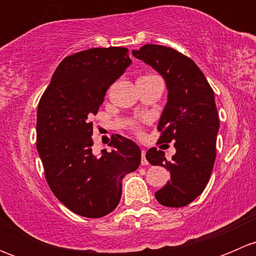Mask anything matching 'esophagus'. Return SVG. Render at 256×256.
<instances>
[{
    "mask_svg": "<svg viewBox=\"0 0 256 256\" xmlns=\"http://www.w3.org/2000/svg\"><path fill=\"white\" fill-rule=\"evenodd\" d=\"M141 164H142V166H147V164H148V161L146 160V151H144V150L141 151Z\"/></svg>",
    "mask_w": 256,
    "mask_h": 256,
    "instance_id": "esophagus-1",
    "label": "esophagus"
}]
</instances>
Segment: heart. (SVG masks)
Here are the masks:
<instances>
[{"label": "heart", "mask_w": 256, "mask_h": 256, "mask_svg": "<svg viewBox=\"0 0 256 256\" xmlns=\"http://www.w3.org/2000/svg\"><path fill=\"white\" fill-rule=\"evenodd\" d=\"M148 76H141V78H138V79L148 78ZM134 130H135V132L138 134V135H140V134H142V128H141L140 125H138V124H134Z\"/></svg>", "instance_id": "b5f03b06"}]
</instances>
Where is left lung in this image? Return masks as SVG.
<instances>
[{"label":"left lung","instance_id":"obj_1","mask_svg":"<svg viewBox=\"0 0 256 256\" xmlns=\"http://www.w3.org/2000/svg\"><path fill=\"white\" fill-rule=\"evenodd\" d=\"M132 54L158 72L168 89L157 130L160 141H174L176 154L167 160L156 147L147 151L150 164L171 174L154 197L166 207H184L204 190L216 161L219 118L214 92L197 64L176 49L144 44Z\"/></svg>","mask_w":256,"mask_h":256}]
</instances>
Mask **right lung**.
<instances>
[{
  "mask_svg": "<svg viewBox=\"0 0 256 256\" xmlns=\"http://www.w3.org/2000/svg\"><path fill=\"white\" fill-rule=\"evenodd\" d=\"M131 64L128 49L92 48L66 56L37 110V150L52 192L76 214L102 218L118 207L121 180L141 162L140 147L112 136V151L92 154V115Z\"/></svg>",
  "mask_w": 256,
  "mask_h": 256,
  "instance_id": "right-lung-1",
  "label": "right lung"
}]
</instances>
